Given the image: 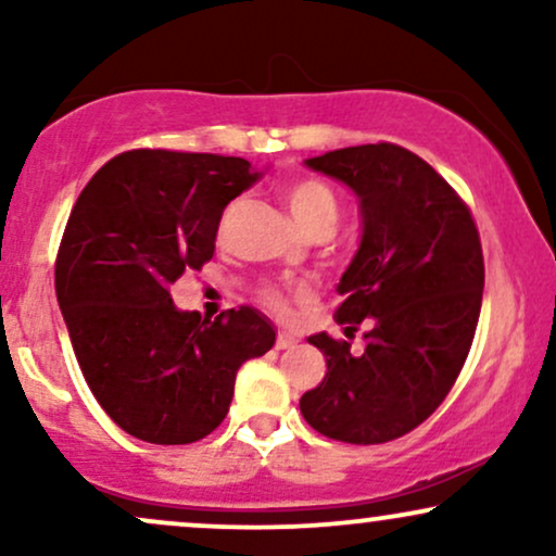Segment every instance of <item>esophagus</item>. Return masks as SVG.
I'll list each match as a JSON object with an SVG mask.
<instances>
[{
    "label": "esophagus",
    "mask_w": 556,
    "mask_h": 556,
    "mask_svg": "<svg viewBox=\"0 0 556 556\" xmlns=\"http://www.w3.org/2000/svg\"><path fill=\"white\" fill-rule=\"evenodd\" d=\"M298 344V337L290 334V331H279L277 334V350H290Z\"/></svg>",
    "instance_id": "esophagus-1"
}]
</instances>
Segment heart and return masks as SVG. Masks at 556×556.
Wrapping results in <instances>:
<instances>
[{
    "instance_id": "b5f03b06",
    "label": "heart",
    "mask_w": 556,
    "mask_h": 556,
    "mask_svg": "<svg viewBox=\"0 0 556 556\" xmlns=\"http://www.w3.org/2000/svg\"><path fill=\"white\" fill-rule=\"evenodd\" d=\"M285 203L290 208L292 219L298 222L303 229H311L316 225H334L337 219V198L331 193L329 185L314 177H303V180L290 182L285 188ZM266 300L271 305H282L279 292L269 290Z\"/></svg>"
}]
</instances>
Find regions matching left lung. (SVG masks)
<instances>
[{
  "label": "left lung",
  "mask_w": 556,
  "mask_h": 556,
  "mask_svg": "<svg viewBox=\"0 0 556 556\" xmlns=\"http://www.w3.org/2000/svg\"><path fill=\"white\" fill-rule=\"evenodd\" d=\"M305 167L358 198L361 242L334 316L368 331L358 355L327 331L308 337L327 376L300 397V413L337 442H392L442 405L468 358L483 298L478 229L455 190L394 143L327 151Z\"/></svg>",
  "instance_id": "1"
}]
</instances>
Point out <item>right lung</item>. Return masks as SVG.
<instances>
[{
  "instance_id": "add662e5",
  "label": "right lung",
  "mask_w": 556,
  "mask_h": 556,
  "mask_svg": "<svg viewBox=\"0 0 556 556\" xmlns=\"http://www.w3.org/2000/svg\"><path fill=\"white\" fill-rule=\"evenodd\" d=\"M245 159L127 151L83 188L56 256V300L93 397L119 429L190 444L222 424L245 361L277 329L242 305L214 321L169 287L214 256L225 206L261 180Z\"/></svg>"
}]
</instances>
